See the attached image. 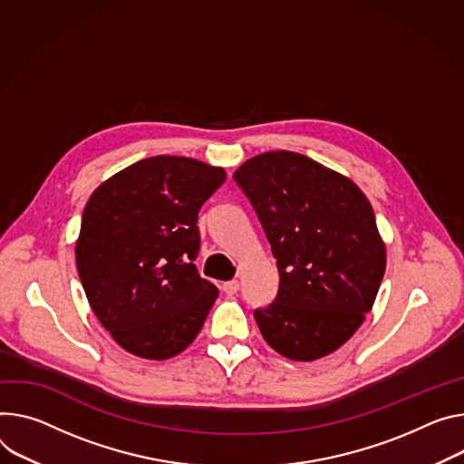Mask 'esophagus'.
Here are the masks:
<instances>
[{"label":"esophagus","instance_id":"obj_1","mask_svg":"<svg viewBox=\"0 0 464 464\" xmlns=\"http://www.w3.org/2000/svg\"><path fill=\"white\" fill-rule=\"evenodd\" d=\"M238 288H240V283H238L237 279L227 281V283H224V285H222V290L227 294V296H233V294H237V292H238Z\"/></svg>","mask_w":464,"mask_h":464}]
</instances>
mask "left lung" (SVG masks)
<instances>
[{
	"instance_id": "left-lung-1",
	"label": "left lung",
	"mask_w": 464,
	"mask_h": 464,
	"mask_svg": "<svg viewBox=\"0 0 464 464\" xmlns=\"http://www.w3.org/2000/svg\"><path fill=\"white\" fill-rule=\"evenodd\" d=\"M233 179L277 261V296L254 313L265 341L304 362L339 350L370 313L387 266L370 201L346 176L285 150L251 157Z\"/></svg>"
}]
</instances>
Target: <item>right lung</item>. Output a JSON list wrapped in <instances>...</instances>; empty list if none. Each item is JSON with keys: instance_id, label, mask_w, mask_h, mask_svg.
Here are the masks:
<instances>
[{"instance_id": "1", "label": "right lung", "mask_w": 464, "mask_h": 464, "mask_svg": "<svg viewBox=\"0 0 464 464\" xmlns=\"http://www.w3.org/2000/svg\"><path fill=\"white\" fill-rule=\"evenodd\" d=\"M224 181V168L157 155L123 168L87 201L75 244L79 279L125 352L170 359L203 327L218 288L194 265L196 224Z\"/></svg>"}]
</instances>
